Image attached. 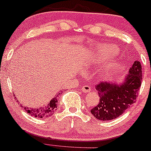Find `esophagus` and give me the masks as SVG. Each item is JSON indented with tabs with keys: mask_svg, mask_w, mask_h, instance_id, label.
I'll return each mask as SVG.
<instances>
[{
	"mask_svg": "<svg viewBox=\"0 0 151 151\" xmlns=\"http://www.w3.org/2000/svg\"><path fill=\"white\" fill-rule=\"evenodd\" d=\"M81 90L85 93H88L91 91V87L88 85H85V86L81 87Z\"/></svg>",
	"mask_w": 151,
	"mask_h": 151,
	"instance_id": "esophagus-1",
	"label": "esophagus"
}]
</instances>
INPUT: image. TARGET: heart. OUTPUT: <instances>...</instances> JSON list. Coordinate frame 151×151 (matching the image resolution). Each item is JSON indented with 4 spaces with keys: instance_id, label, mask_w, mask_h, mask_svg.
Segmentation results:
<instances>
[{
    "instance_id": "heart-1",
    "label": "heart",
    "mask_w": 151,
    "mask_h": 151,
    "mask_svg": "<svg viewBox=\"0 0 151 151\" xmlns=\"http://www.w3.org/2000/svg\"><path fill=\"white\" fill-rule=\"evenodd\" d=\"M118 52V47L114 45H98L94 49V57L96 62H102L105 58H108L110 55L116 54Z\"/></svg>"
}]
</instances>
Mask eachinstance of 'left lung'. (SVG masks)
Masks as SVG:
<instances>
[{"mask_svg": "<svg viewBox=\"0 0 151 151\" xmlns=\"http://www.w3.org/2000/svg\"><path fill=\"white\" fill-rule=\"evenodd\" d=\"M142 67L137 60L121 84L111 81L99 83L96 90L99 102L91 110V114L100 121H110L119 117L136 102L142 83Z\"/></svg>", "mask_w": 151, "mask_h": 151, "instance_id": "1", "label": "left lung"}]
</instances>
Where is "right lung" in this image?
I'll list each match as a JSON object with an SVG mask.
<instances>
[{"label":"right lung","instance_id":"1","mask_svg":"<svg viewBox=\"0 0 151 151\" xmlns=\"http://www.w3.org/2000/svg\"><path fill=\"white\" fill-rule=\"evenodd\" d=\"M63 93L62 90L59 94H57V95L51 99L50 102L47 104L46 105L43 107H41L39 108H27V107H24V109L27 111V113H29L31 116H34V117L39 118H49L52 115L55 113V110H57V102H58V97L59 94H61ZM23 108V106L22 105Z\"/></svg>","mask_w":151,"mask_h":151}]
</instances>
